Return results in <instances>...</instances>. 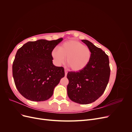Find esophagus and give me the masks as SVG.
Wrapping results in <instances>:
<instances>
[{"instance_id": "esophagus-1", "label": "esophagus", "mask_w": 132, "mask_h": 132, "mask_svg": "<svg viewBox=\"0 0 132 132\" xmlns=\"http://www.w3.org/2000/svg\"><path fill=\"white\" fill-rule=\"evenodd\" d=\"M67 73H68V71H67V70H65V77H67Z\"/></svg>"}]
</instances>
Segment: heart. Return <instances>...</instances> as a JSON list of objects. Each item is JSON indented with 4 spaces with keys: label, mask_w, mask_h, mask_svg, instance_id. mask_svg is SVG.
<instances>
[{
    "label": "heart",
    "mask_w": 132,
    "mask_h": 132,
    "mask_svg": "<svg viewBox=\"0 0 132 132\" xmlns=\"http://www.w3.org/2000/svg\"><path fill=\"white\" fill-rule=\"evenodd\" d=\"M51 55L56 64H62L67 58V63L71 69L80 71L89 64L91 52L89 48L82 43L77 40H69L62 44L59 49L53 50Z\"/></svg>",
    "instance_id": "obj_1"
}]
</instances>
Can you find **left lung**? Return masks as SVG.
<instances>
[{"label":"left lung","instance_id":"obj_1","mask_svg":"<svg viewBox=\"0 0 132 132\" xmlns=\"http://www.w3.org/2000/svg\"><path fill=\"white\" fill-rule=\"evenodd\" d=\"M81 41L90 49L91 58L84 69L68 73L67 93L71 101L86 105L95 101L104 93L109 81L110 67L109 56L104 51L89 41Z\"/></svg>","mask_w":132,"mask_h":132}]
</instances>
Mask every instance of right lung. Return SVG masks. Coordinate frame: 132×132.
<instances>
[{"label":"right lung","instance_id":"right-lung-1","mask_svg":"<svg viewBox=\"0 0 132 132\" xmlns=\"http://www.w3.org/2000/svg\"><path fill=\"white\" fill-rule=\"evenodd\" d=\"M62 40L63 38L30 41L17 51L13 64V76L18 90L26 98L34 101L49 99L54 87L64 77V68L53 65L51 55Z\"/></svg>","mask_w":132,"mask_h":132}]
</instances>
